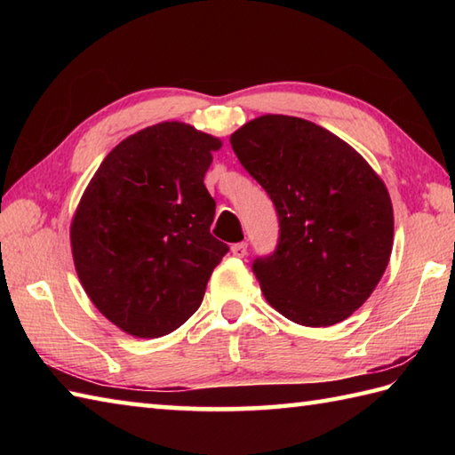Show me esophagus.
Returning <instances> with one entry per match:
<instances>
[{"mask_svg":"<svg viewBox=\"0 0 455 455\" xmlns=\"http://www.w3.org/2000/svg\"><path fill=\"white\" fill-rule=\"evenodd\" d=\"M230 252H233V256H236V258H244L248 254V244L236 243V244H233V248H230Z\"/></svg>","mask_w":455,"mask_h":455,"instance_id":"34e87169","label":"esophagus"}]
</instances>
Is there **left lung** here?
<instances>
[{
    "mask_svg": "<svg viewBox=\"0 0 455 455\" xmlns=\"http://www.w3.org/2000/svg\"><path fill=\"white\" fill-rule=\"evenodd\" d=\"M240 164L279 217V243L252 269L266 301L303 326H332L360 308L393 250L389 191L360 152L289 115H262L230 134Z\"/></svg>",
    "mask_w": 455,
    "mask_h": 455,
    "instance_id": "left-lung-1",
    "label": "left lung"
}]
</instances>
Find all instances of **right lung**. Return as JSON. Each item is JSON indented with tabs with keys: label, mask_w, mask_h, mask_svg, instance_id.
<instances>
[{
	"label": "right lung",
	"mask_w": 455,
	"mask_h": 455,
	"mask_svg": "<svg viewBox=\"0 0 455 455\" xmlns=\"http://www.w3.org/2000/svg\"><path fill=\"white\" fill-rule=\"evenodd\" d=\"M220 139L164 121L115 147L76 207V274L98 311L134 338H160L197 311L228 246L211 235L203 183Z\"/></svg>",
	"instance_id": "add662e5"
}]
</instances>
